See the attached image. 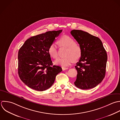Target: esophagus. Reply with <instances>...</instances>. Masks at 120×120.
<instances>
[{
  "label": "esophagus",
  "instance_id": "34e87169",
  "mask_svg": "<svg viewBox=\"0 0 120 120\" xmlns=\"http://www.w3.org/2000/svg\"><path fill=\"white\" fill-rule=\"evenodd\" d=\"M67 69H68V68H67V67H62L63 71H65V70H67Z\"/></svg>",
  "mask_w": 120,
  "mask_h": 120
}]
</instances>
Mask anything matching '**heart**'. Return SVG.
Returning a JSON list of instances; mask_svg holds the SVG:
<instances>
[{
	"label": "heart",
	"mask_w": 120,
	"mask_h": 120,
	"mask_svg": "<svg viewBox=\"0 0 120 120\" xmlns=\"http://www.w3.org/2000/svg\"><path fill=\"white\" fill-rule=\"evenodd\" d=\"M57 44L60 47H67L65 56L63 58H59L55 61V64L62 67L70 65L74 61L79 60L81 56L82 50L80 45L75 43L74 40L71 36L65 35L60 37L57 41ZM48 53L53 59L58 57V51L56 45L53 43L48 48Z\"/></svg>",
	"instance_id": "obj_1"
}]
</instances>
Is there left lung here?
<instances>
[{
	"label": "left lung",
	"instance_id": "obj_1",
	"mask_svg": "<svg viewBox=\"0 0 120 120\" xmlns=\"http://www.w3.org/2000/svg\"><path fill=\"white\" fill-rule=\"evenodd\" d=\"M71 34L82 50L81 56L75 66L78 74L74 85L81 89L94 88L105 76L108 59L106 51L97 37L80 30H71Z\"/></svg>",
	"mask_w": 120,
	"mask_h": 120
}]
</instances>
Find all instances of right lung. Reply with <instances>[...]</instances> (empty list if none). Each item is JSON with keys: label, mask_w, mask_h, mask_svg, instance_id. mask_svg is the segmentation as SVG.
Returning <instances> with one entry per match:
<instances>
[{"label": "right lung", "mask_w": 120, "mask_h": 120, "mask_svg": "<svg viewBox=\"0 0 120 120\" xmlns=\"http://www.w3.org/2000/svg\"><path fill=\"white\" fill-rule=\"evenodd\" d=\"M62 30L48 31L32 36L25 41L18 52V74L28 87L45 91L53 84L56 76L62 71L53 65L48 48Z\"/></svg>", "instance_id": "1"}]
</instances>
